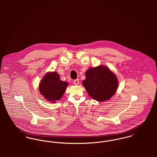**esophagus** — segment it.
<instances>
[{
    "label": "esophagus",
    "instance_id": "esophagus-1",
    "mask_svg": "<svg viewBox=\"0 0 157 157\" xmlns=\"http://www.w3.org/2000/svg\"><path fill=\"white\" fill-rule=\"evenodd\" d=\"M73 83H74V84L75 85H78L79 84V80H78V79L75 80Z\"/></svg>",
    "mask_w": 157,
    "mask_h": 157
}]
</instances>
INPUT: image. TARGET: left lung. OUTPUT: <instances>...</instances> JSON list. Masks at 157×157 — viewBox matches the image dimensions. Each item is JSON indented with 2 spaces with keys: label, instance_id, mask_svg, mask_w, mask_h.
Returning <instances> with one entry per match:
<instances>
[{
  "label": "left lung",
  "instance_id": "obj_1",
  "mask_svg": "<svg viewBox=\"0 0 157 157\" xmlns=\"http://www.w3.org/2000/svg\"><path fill=\"white\" fill-rule=\"evenodd\" d=\"M82 85L90 97L97 101L109 100L116 92L118 81L116 75L104 65L90 67Z\"/></svg>",
  "mask_w": 157,
  "mask_h": 157
}]
</instances>
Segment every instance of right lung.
I'll return each mask as SVG.
<instances>
[{"label": "right lung", "instance_id": "add662e5", "mask_svg": "<svg viewBox=\"0 0 157 157\" xmlns=\"http://www.w3.org/2000/svg\"><path fill=\"white\" fill-rule=\"evenodd\" d=\"M67 86V82L62 81L57 72H48L40 82L39 91L48 101L55 103L62 98Z\"/></svg>", "mask_w": 157, "mask_h": 157}]
</instances>
